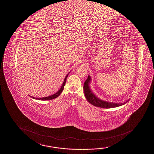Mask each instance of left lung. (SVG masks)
Here are the masks:
<instances>
[{"mask_svg":"<svg viewBox=\"0 0 154 154\" xmlns=\"http://www.w3.org/2000/svg\"><path fill=\"white\" fill-rule=\"evenodd\" d=\"M91 77L89 75L88 76V78L85 81L84 84V91L85 94V97L86 98L87 100L90 103V104L93 105L94 106L101 107L103 108H114L116 107L121 106L122 105H124L127 103L128 101L124 103H117L109 102L106 101H103L101 99H99L93 93L92 91L90 90L89 87V83L91 81Z\"/></svg>","mask_w":154,"mask_h":154,"instance_id":"8db88e82","label":"left lung"}]
</instances>
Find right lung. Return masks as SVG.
Wrapping results in <instances>:
<instances>
[{"instance_id":"add662e5","label":"right lung","mask_w":154,"mask_h":154,"mask_svg":"<svg viewBox=\"0 0 154 154\" xmlns=\"http://www.w3.org/2000/svg\"><path fill=\"white\" fill-rule=\"evenodd\" d=\"M69 73L66 76L65 78V80H64V82L63 83L62 86L60 87V88L59 89L57 92H56L55 94H53L52 95L50 96H48L47 97H41V98H37V97H31H31L33 98L34 99H36V100H42V101H45V100H52V99H55L56 97H58V96L60 95V94L62 93L63 90L64 89V86L65 85L66 82V79L67 78L68 75Z\"/></svg>"}]
</instances>
